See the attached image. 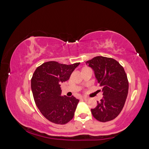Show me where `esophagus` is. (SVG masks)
Segmentation results:
<instances>
[{"label": "esophagus", "mask_w": 149, "mask_h": 149, "mask_svg": "<svg viewBox=\"0 0 149 149\" xmlns=\"http://www.w3.org/2000/svg\"><path fill=\"white\" fill-rule=\"evenodd\" d=\"M82 99H83L84 101H87L89 100V98L88 97H82Z\"/></svg>", "instance_id": "esophagus-1"}]
</instances>
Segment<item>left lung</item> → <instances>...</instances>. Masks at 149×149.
I'll return each mask as SVG.
<instances>
[{"label":"left lung","mask_w":149,"mask_h":149,"mask_svg":"<svg viewBox=\"0 0 149 149\" xmlns=\"http://www.w3.org/2000/svg\"><path fill=\"white\" fill-rule=\"evenodd\" d=\"M94 70L95 77L102 88L103 97L91 109L95 119L107 122L115 119L121 112L129 92V81L123 67L112 58L97 56L87 61Z\"/></svg>","instance_id":"obj_1"}]
</instances>
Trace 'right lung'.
Masks as SVG:
<instances>
[{"label":"right lung","instance_id":"obj_1","mask_svg":"<svg viewBox=\"0 0 149 149\" xmlns=\"http://www.w3.org/2000/svg\"><path fill=\"white\" fill-rule=\"evenodd\" d=\"M80 63L65 65L48 61L38 66L31 79L33 99L45 118L55 124L64 125L74 118L79 100L74 96H61V83L69 79Z\"/></svg>","mask_w":149,"mask_h":149}]
</instances>
